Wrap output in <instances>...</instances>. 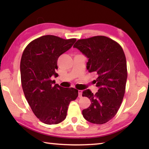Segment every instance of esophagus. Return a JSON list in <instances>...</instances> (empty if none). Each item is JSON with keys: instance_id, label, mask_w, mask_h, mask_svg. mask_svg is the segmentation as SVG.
Masks as SVG:
<instances>
[{"instance_id": "34e87169", "label": "esophagus", "mask_w": 149, "mask_h": 149, "mask_svg": "<svg viewBox=\"0 0 149 149\" xmlns=\"http://www.w3.org/2000/svg\"><path fill=\"white\" fill-rule=\"evenodd\" d=\"M82 93H83V91H82V90H78L79 97H82Z\"/></svg>"}]
</instances>
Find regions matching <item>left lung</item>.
I'll use <instances>...</instances> for the list:
<instances>
[{"instance_id": "8db88e82", "label": "left lung", "mask_w": 149, "mask_h": 149, "mask_svg": "<svg viewBox=\"0 0 149 149\" xmlns=\"http://www.w3.org/2000/svg\"><path fill=\"white\" fill-rule=\"evenodd\" d=\"M88 59L86 68L96 75L94 84L99 88L93 94L84 90L83 96L90 99L91 104L82 113L87 121L103 124L115 116L124 96L127 77V63L119 44L104 36L79 40L74 45Z\"/></svg>"}]
</instances>
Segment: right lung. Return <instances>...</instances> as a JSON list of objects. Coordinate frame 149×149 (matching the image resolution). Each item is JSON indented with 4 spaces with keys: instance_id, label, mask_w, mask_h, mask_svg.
<instances>
[{
    "instance_id": "obj_1",
    "label": "right lung",
    "mask_w": 149,
    "mask_h": 149,
    "mask_svg": "<svg viewBox=\"0 0 149 149\" xmlns=\"http://www.w3.org/2000/svg\"><path fill=\"white\" fill-rule=\"evenodd\" d=\"M75 41V38L43 36L28 44L22 54V89L34 115L46 124H58L63 121L70 102L78 96L76 89L61 87L51 79L52 76H58L56 72L58 58L70 49Z\"/></svg>"
}]
</instances>
